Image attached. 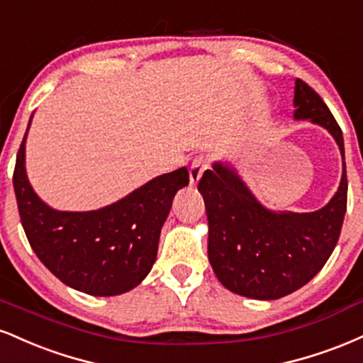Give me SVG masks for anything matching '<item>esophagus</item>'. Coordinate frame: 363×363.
<instances>
[{
	"mask_svg": "<svg viewBox=\"0 0 363 363\" xmlns=\"http://www.w3.org/2000/svg\"><path fill=\"white\" fill-rule=\"evenodd\" d=\"M206 169H207V160H206V157H202V156L195 157L194 163L190 164V185H197Z\"/></svg>",
	"mask_w": 363,
	"mask_h": 363,
	"instance_id": "obj_1",
	"label": "esophagus"
}]
</instances>
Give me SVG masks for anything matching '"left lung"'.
Returning a JSON list of instances; mask_svg holds the SVG:
<instances>
[{
	"label": "left lung",
	"mask_w": 363,
	"mask_h": 363,
	"mask_svg": "<svg viewBox=\"0 0 363 363\" xmlns=\"http://www.w3.org/2000/svg\"><path fill=\"white\" fill-rule=\"evenodd\" d=\"M294 118L311 121L333 135L343 157L338 191L306 214L274 212L258 202L233 166L212 164L199 182L208 220V262L228 291L274 301L304 287L333 253L347 212L343 134L323 98L296 79Z\"/></svg>",
	"instance_id": "obj_1"
}]
</instances>
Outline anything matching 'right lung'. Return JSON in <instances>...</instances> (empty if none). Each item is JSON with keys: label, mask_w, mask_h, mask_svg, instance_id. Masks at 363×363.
I'll return each mask as SVG.
<instances>
[{"label": "right lung", "mask_w": 363, "mask_h": 363, "mask_svg": "<svg viewBox=\"0 0 363 363\" xmlns=\"http://www.w3.org/2000/svg\"><path fill=\"white\" fill-rule=\"evenodd\" d=\"M27 132L16 155L13 186L21 225L38 259L62 284L89 296H118L138 287L155 265L161 228L174 194L189 185V169L183 166L152 178L98 211H55L38 199L27 178Z\"/></svg>", "instance_id": "right-lung-1"}]
</instances>
